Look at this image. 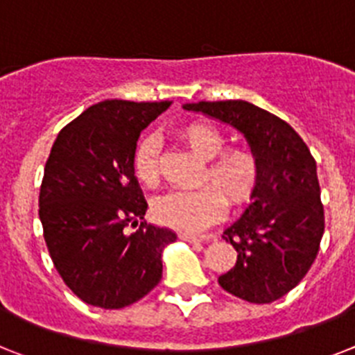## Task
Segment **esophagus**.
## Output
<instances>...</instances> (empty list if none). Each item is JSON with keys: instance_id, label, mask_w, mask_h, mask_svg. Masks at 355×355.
Listing matches in <instances>:
<instances>
[{"instance_id": "34e87169", "label": "esophagus", "mask_w": 355, "mask_h": 355, "mask_svg": "<svg viewBox=\"0 0 355 355\" xmlns=\"http://www.w3.org/2000/svg\"><path fill=\"white\" fill-rule=\"evenodd\" d=\"M180 238L186 240V242H207V240H211V236H196V234H189V233H182L180 234Z\"/></svg>"}]
</instances>
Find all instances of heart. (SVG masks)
Wrapping results in <instances>:
<instances>
[{
    "instance_id": "obj_1",
    "label": "heart",
    "mask_w": 355,
    "mask_h": 355,
    "mask_svg": "<svg viewBox=\"0 0 355 355\" xmlns=\"http://www.w3.org/2000/svg\"><path fill=\"white\" fill-rule=\"evenodd\" d=\"M180 141L200 159L207 160L195 191H173L160 196L153 205L155 218L169 227L200 231L220 218L223 205L245 204L254 193L260 178V164L247 148H229L220 130L205 122H191L178 132ZM137 178L144 186L155 187L160 178L159 144L153 137H144L133 160Z\"/></svg>"
}]
</instances>
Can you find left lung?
<instances>
[{
  "mask_svg": "<svg viewBox=\"0 0 355 355\" xmlns=\"http://www.w3.org/2000/svg\"><path fill=\"white\" fill-rule=\"evenodd\" d=\"M184 110L233 126L258 159L251 204L222 236L236 249V265L218 284L249 303L276 302L302 282L320 251L324 214L314 157L287 122L247 101H200Z\"/></svg>",
  "mask_w": 355,
  "mask_h": 355,
  "instance_id": "1",
  "label": "left lung"
}]
</instances>
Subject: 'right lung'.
Instances as JSON below:
<instances>
[{"mask_svg":"<svg viewBox=\"0 0 355 355\" xmlns=\"http://www.w3.org/2000/svg\"><path fill=\"white\" fill-rule=\"evenodd\" d=\"M169 106L106 99L62 128L53 142L40 220L62 282L88 305H132L162 278V251L177 234L146 223L148 202L133 160L141 132ZM128 225L139 229L130 235Z\"/></svg>","mask_w":355,"mask_h":355,"instance_id":"add662e5","label":"right lung"}]
</instances>
